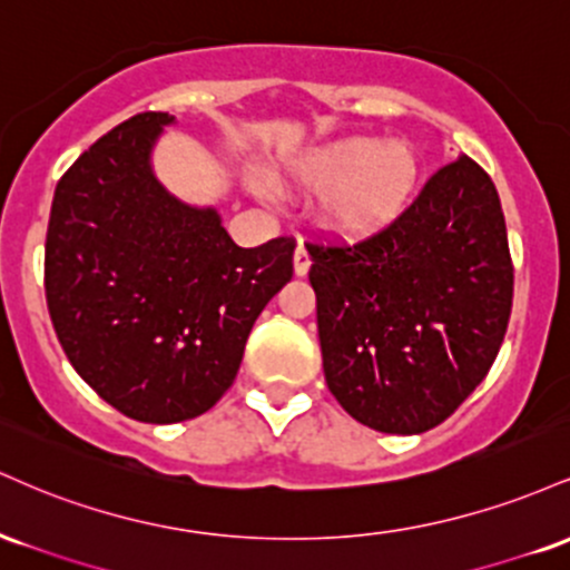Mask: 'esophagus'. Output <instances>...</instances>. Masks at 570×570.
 <instances>
[{"instance_id":"obj_1","label":"esophagus","mask_w":570,"mask_h":570,"mask_svg":"<svg viewBox=\"0 0 570 570\" xmlns=\"http://www.w3.org/2000/svg\"><path fill=\"white\" fill-rule=\"evenodd\" d=\"M307 271H311V254H307V248L299 244L297 252H294V273H297V276H305Z\"/></svg>"}]
</instances>
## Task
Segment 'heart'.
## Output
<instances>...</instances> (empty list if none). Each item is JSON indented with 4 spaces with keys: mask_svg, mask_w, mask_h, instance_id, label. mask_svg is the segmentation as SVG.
Instances as JSON below:
<instances>
[{
    "mask_svg": "<svg viewBox=\"0 0 570 570\" xmlns=\"http://www.w3.org/2000/svg\"><path fill=\"white\" fill-rule=\"evenodd\" d=\"M292 185L322 195L318 219L343 240L383 233L407 212L421 179V158L407 141L348 136L299 155L286 168ZM259 195H273L265 179H254Z\"/></svg>",
    "mask_w": 570,
    "mask_h": 570,
    "instance_id": "1",
    "label": "heart"
}]
</instances>
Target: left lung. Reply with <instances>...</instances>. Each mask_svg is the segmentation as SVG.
<instances>
[{"label":"left lung","mask_w":570,"mask_h":570,"mask_svg":"<svg viewBox=\"0 0 570 570\" xmlns=\"http://www.w3.org/2000/svg\"><path fill=\"white\" fill-rule=\"evenodd\" d=\"M305 246L324 377L343 410L383 434L440 426L493 367L512 313L490 176L461 155L383 233Z\"/></svg>","instance_id":"left-lung-1"}]
</instances>
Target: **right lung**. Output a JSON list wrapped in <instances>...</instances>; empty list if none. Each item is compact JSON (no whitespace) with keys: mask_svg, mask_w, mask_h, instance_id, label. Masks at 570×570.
<instances>
[{"mask_svg":"<svg viewBox=\"0 0 570 570\" xmlns=\"http://www.w3.org/2000/svg\"><path fill=\"white\" fill-rule=\"evenodd\" d=\"M174 115L141 112L85 149L58 181L45 297L71 367L141 423H179L219 402L248 332L292 278V238L240 248L212 206L153 171Z\"/></svg>","mask_w":570,"mask_h":570,"instance_id":"add662e5","label":"right lung"}]
</instances>
